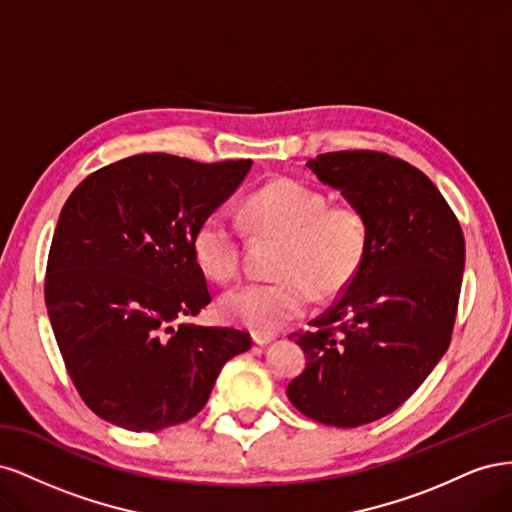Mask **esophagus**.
Returning a JSON list of instances; mask_svg holds the SVG:
<instances>
[{
  "instance_id": "esophagus-1",
  "label": "esophagus",
  "mask_w": 512,
  "mask_h": 512,
  "mask_svg": "<svg viewBox=\"0 0 512 512\" xmlns=\"http://www.w3.org/2000/svg\"><path fill=\"white\" fill-rule=\"evenodd\" d=\"M252 337H254V344L256 346H267V344H271L273 339H275L273 333H254Z\"/></svg>"
}]
</instances>
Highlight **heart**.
I'll use <instances>...</instances> for the list:
<instances>
[{"label": "heart", "mask_w": 512, "mask_h": 512, "mask_svg": "<svg viewBox=\"0 0 512 512\" xmlns=\"http://www.w3.org/2000/svg\"><path fill=\"white\" fill-rule=\"evenodd\" d=\"M243 220L256 235L277 237L271 282L243 284L220 301L224 320L256 333H273L299 318L312 294L331 299L346 290L365 265L369 226L359 207L333 203L324 192L294 179L262 185L243 205ZM196 265L213 282L235 280L241 269V230L226 215L211 213L192 235Z\"/></svg>", "instance_id": "heart-1"}]
</instances>
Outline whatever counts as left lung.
Returning <instances> with one entry per match:
<instances>
[{
  "mask_svg": "<svg viewBox=\"0 0 512 512\" xmlns=\"http://www.w3.org/2000/svg\"><path fill=\"white\" fill-rule=\"evenodd\" d=\"M307 168L363 211L369 252L314 329L290 333L307 367L286 393L322 425L359 427L404 404L451 344L466 241L431 179L389 153H320Z\"/></svg>",
  "mask_w": 512,
  "mask_h": 512,
  "instance_id": "left-lung-1",
  "label": "left lung"
}]
</instances>
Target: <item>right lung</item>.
Returning a JSON list of instances; mask_svg holds the SVG:
<instances>
[{
    "mask_svg": "<svg viewBox=\"0 0 512 512\" xmlns=\"http://www.w3.org/2000/svg\"><path fill=\"white\" fill-rule=\"evenodd\" d=\"M250 166L138 153L91 173L66 200L44 301L76 391L104 421L130 431L190 421L224 363L252 348L250 333L183 320L211 303L194 230Z\"/></svg>",
    "mask_w": 512,
    "mask_h": 512,
    "instance_id": "add662e5",
    "label": "right lung"
}]
</instances>
